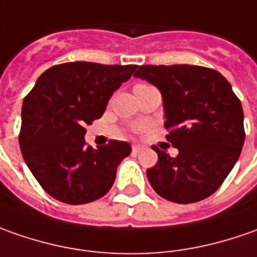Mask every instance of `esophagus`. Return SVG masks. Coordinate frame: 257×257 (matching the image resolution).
I'll return each mask as SVG.
<instances>
[{
	"label": "esophagus",
	"instance_id": "1",
	"mask_svg": "<svg viewBox=\"0 0 257 257\" xmlns=\"http://www.w3.org/2000/svg\"><path fill=\"white\" fill-rule=\"evenodd\" d=\"M141 151H142V146H141V145H134V146H132V152H134V154H139Z\"/></svg>",
	"mask_w": 257,
	"mask_h": 257
}]
</instances>
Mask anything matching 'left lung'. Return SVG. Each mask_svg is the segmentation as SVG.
<instances>
[{
    "instance_id": "obj_1",
    "label": "left lung",
    "mask_w": 257,
    "mask_h": 257,
    "mask_svg": "<svg viewBox=\"0 0 257 257\" xmlns=\"http://www.w3.org/2000/svg\"><path fill=\"white\" fill-rule=\"evenodd\" d=\"M162 93L166 139L179 154L154 146L158 164L146 171L166 200L199 202L215 193L239 159L244 142L243 109L220 72L198 65H141L135 72Z\"/></svg>"
}]
</instances>
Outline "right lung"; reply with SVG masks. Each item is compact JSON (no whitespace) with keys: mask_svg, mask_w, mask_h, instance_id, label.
<instances>
[{"mask_svg":"<svg viewBox=\"0 0 257 257\" xmlns=\"http://www.w3.org/2000/svg\"><path fill=\"white\" fill-rule=\"evenodd\" d=\"M137 65L67 62L47 69L24 99L20 148L44 190L69 205L102 198L131 145L112 139L85 145V125L101 118L108 101Z\"/></svg>","mask_w":257,"mask_h":257,"instance_id":"add662e5","label":"right lung"}]
</instances>
